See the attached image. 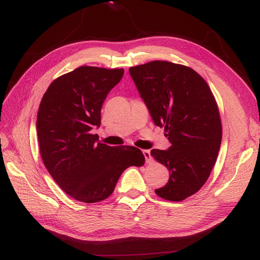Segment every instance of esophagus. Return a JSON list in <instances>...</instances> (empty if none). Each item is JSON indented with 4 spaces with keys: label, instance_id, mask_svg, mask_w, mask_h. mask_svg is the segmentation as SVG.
<instances>
[{
    "label": "esophagus",
    "instance_id": "1",
    "mask_svg": "<svg viewBox=\"0 0 260 260\" xmlns=\"http://www.w3.org/2000/svg\"><path fill=\"white\" fill-rule=\"evenodd\" d=\"M143 154H144V157H145L146 163H150L152 161V156H151L150 150H144V151H143Z\"/></svg>",
    "mask_w": 260,
    "mask_h": 260
}]
</instances>
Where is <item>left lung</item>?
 I'll return each mask as SVG.
<instances>
[{"label":"left lung","mask_w":260,"mask_h":260,"mask_svg":"<svg viewBox=\"0 0 260 260\" xmlns=\"http://www.w3.org/2000/svg\"><path fill=\"white\" fill-rule=\"evenodd\" d=\"M154 124L163 127L171 146L151 151L167 167L168 183L155 190L165 200L182 201L201 189L217 161L222 139L217 103L194 70L169 61L129 68Z\"/></svg>","instance_id":"left-lung-1"}]
</instances>
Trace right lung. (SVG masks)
I'll use <instances>...</instances> for the list:
<instances>
[{"mask_svg":"<svg viewBox=\"0 0 260 260\" xmlns=\"http://www.w3.org/2000/svg\"><path fill=\"white\" fill-rule=\"evenodd\" d=\"M123 75V68L82 66L53 80L39 106L37 133L43 164L78 201L105 200L127 168L145 162L139 148L108 146L91 134L101 126L105 99Z\"/></svg>","mask_w":260,"mask_h":260,"instance_id":"obj_1","label":"right lung"}]
</instances>
